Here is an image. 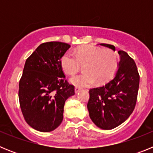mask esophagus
Instances as JSON below:
<instances>
[{
	"instance_id": "obj_1",
	"label": "esophagus",
	"mask_w": 153,
	"mask_h": 153,
	"mask_svg": "<svg viewBox=\"0 0 153 153\" xmlns=\"http://www.w3.org/2000/svg\"><path fill=\"white\" fill-rule=\"evenodd\" d=\"M74 90H75V93H78L79 92V90H80V88H79V87H78V86H76Z\"/></svg>"
}]
</instances>
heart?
Listing matches in <instances>:
<instances>
[{
	"label": "heart",
	"mask_w": 153,
	"mask_h": 153,
	"mask_svg": "<svg viewBox=\"0 0 153 153\" xmlns=\"http://www.w3.org/2000/svg\"><path fill=\"white\" fill-rule=\"evenodd\" d=\"M84 64L83 74L71 76L70 83L79 87L105 83L115 75L118 69V57L114 51L103 50L93 45L80 47L74 53L67 51L60 59V65L66 74L72 75Z\"/></svg>",
	"instance_id": "heart-1"
}]
</instances>
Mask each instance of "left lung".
I'll return each instance as SVG.
<instances>
[{
    "instance_id": "left-lung-1",
    "label": "left lung",
    "mask_w": 153,
    "mask_h": 153,
    "mask_svg": "<svg viewBox=\"0 0 153 153\" xmlns=\"http://www.w3.org/2000/svg\"><path fill=\"white\" fill-rule=\"evenodd\" d=\"M100 45L116 51L113 45ZM118 53L120 60L113 79L89 91L90 117L102 129H114L125 122L134 110L137 100L140 75L136 63L125 51H119Z\"/></svg>"
}]
</instances>
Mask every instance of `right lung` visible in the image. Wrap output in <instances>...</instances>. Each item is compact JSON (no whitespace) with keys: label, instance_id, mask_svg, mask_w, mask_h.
<instances>
[{"label":"right lung","instance_id":"right-lung-1","mask_svg":"<svg viewBox=\"0 0 153 153\" xmlns=\"http://www.w3.org/2000/svg\"><path fill=\"white\" fill-rule=\"evenodd\" d=\"M70 47L62 42L44 43L25 62L19 83L20 106L28 125L40 132H51L60 125L65 101L75 94L60 65Z\"/></svg>","mask_w":153,"mask_h":153}]
</instances>
